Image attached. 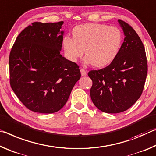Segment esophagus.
Wrapping results in <instances>:
<instances>
[{
    "instance_id": "34e87169",
    "label": "esophagus",
    "mask_w": 156,
    "mask_h": 156,
    "mask_svg": "<svg viewBox=\"0 0 156 156\" xmlns=\"http://www.w3.org/2000/svg\"><path fill=\"white\" fill-rule=\"evenodd\" d=\"M81 76H86V71L85 70H83V69H81Z\"/></svg>"
}]
</instances>
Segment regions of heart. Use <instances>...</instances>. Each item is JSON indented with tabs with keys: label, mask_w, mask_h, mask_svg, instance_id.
I'll use <instances>...</instances> for the list:
<instances>
[{
	"label": "heart",
	"mask_w": 156,
	"mask_h": 156,
	"mask_svg": "<svg viewBox=\"0 0 156 156\" xmlns=\"http://www.w3.org/2000/svg\"><path fill=\"white\" fill-rule=\"evenodd\" d=\"M73 37L66 36L63 47L72 61L81 57L85 50V62L101 68L115 60L120 50L122 36L119 29L98 23L83 24L75 27Z\"/></svg>",
	"instance_id": "b5f03b06"
}]
</instances>
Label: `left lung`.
I'll use <instances>...</instances> for the list:
<instances>
[{"mask_svg":"<svg viewBox=\"0 0 156 156\" xmlns=\"http://www.w3.org/2000/svg\"><path fill=\"white\" fill-rule=\"evenodd\" d=\"M118 23L124 34L118 55L111 64L91 70L90 98L95 106L106 113L129 109L141 96L147 75L144 45L136 32L123 20Z\"/></svg>","mask_w":156,"mask_h":156,"instance_id":"1","label":"left lung"}]
</instances>
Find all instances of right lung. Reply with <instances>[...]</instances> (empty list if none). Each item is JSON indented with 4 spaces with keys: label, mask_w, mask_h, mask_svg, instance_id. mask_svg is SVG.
Instances as JSON below:
<instances>
[{
    "label": "right lung",
    "mask_w": 156,
    "mask_h": 156,
    "mask_svg": "<svg viewBox=\"0 0 156 156\" xmlns=\"http://www.w3.org/2000/svg\"><path fill=\"white\" fill-rule=\"evenodd\" d=\"M63 24L33 23L20 33L10 52V85L25 107L36 113L62 108L81 77L77 64L60 54Z\"/></svg>",
    "instance_id": "obj_1"
}]
</instances>
